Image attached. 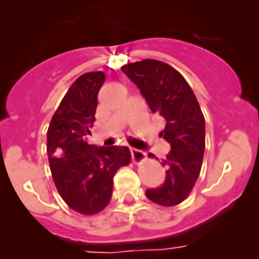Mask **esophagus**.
I'll return each mask as SVG.
<instances>
[{
	"instance_id": "esophagus-1",
	"label": "esophagus",
	"mask_w": 259,
	"mask_h": 259,
	"mask_svg": "<svg viewBox=\"0 0 259 259\" xmlns=\"http://www.w3.org/2000/svg\"><path fill=\"white\" fill-rule=\"evenodd\" d=\"M130 153H132V159L135 164L142 163L143 160H145V153L144 151L139 150V149L132 148L130 149Z\"/></svg>"
}]
</instances>
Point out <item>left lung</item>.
Masks as SVG:
<instances>
[{
    "label": "left lung",
    "mask_w": 259,
    "mask_h": 259,
    "mask_svg": "<svg viewBox=\"0 0 259 259\" xmlns=\"http://www.w3.org/2000/svg\"><path fill=\"white\" fill-rule=\"evenodd\" d=\"M121 71L139 88L150 110L165 120L159 135L170 145L161 161L166 177L161 187L145 194L156 204L173 207L189 195L202 168L205 120L199 103L184 77L165 62L146 59L124 65Z\"/></svg>",
    "instance_id": "obj_1"
}]
</instances>
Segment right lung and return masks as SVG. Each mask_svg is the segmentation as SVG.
Returning a JSON list of instances; mask_svg holds the SVG:
<instances>
[{"mask_svg":"<svg viewBox=\"0 0 259 259\" xmlns=\"http://www.w3.org/2000/svg\"><path fill=\"white\" fill-rule=\"evenodd\" d=\"M105 82L103 71L86 72L70 86L48 130V155L52 179L64 202L85 215L109 204L113 179L130 163L127 146H95L85 135L95 121L98 93Z\"/></svg>","mask_w":259,"mask_h":259,"instance_id":"1","label":"right lung"}]
</instances>
